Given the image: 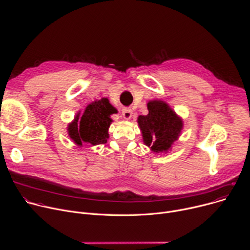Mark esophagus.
<instances>
[{
	"label": "esophagus",
	"instance_id": "1",
	"mask_svg": "<svg viewBox=\"0 0 250 250\" xmlns=\"http://www.w3.org/2000/svg\"><path fill=\"white\" fill-rule=\"evenodd\" d=\"M132 116H133V110L132 109L127 108V107L123 109V117L125 118V120H129V118Z\"/></svg>",
	"mask_w": 250,
	"mask_h": 250
}]
</instances>
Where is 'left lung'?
<instances>
[{
	"instance_id": "obj_1",
	"label": "left lung",
	"mask_w": 250,
	"mask_h": 250,
	"mask_svg": "<svg viewBox=\"0 0 250 250\" xmlns=\"http://www.w3.org/2000/svg\"><path fill=\"white\" fill-rule=\"evenodd\" d=\"M147 106L149 113L138 117L143 142L155 153L167 152L180 136L183 122L165 101L152 100Z\"/></svg>"
}]
</instances>
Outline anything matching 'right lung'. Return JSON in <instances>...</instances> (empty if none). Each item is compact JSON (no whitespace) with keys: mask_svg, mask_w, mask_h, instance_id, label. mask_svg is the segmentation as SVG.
Instances as JSON below:
<instances>
[{"mask_svg":"<svg viewBox=\"0 0 250 250\" xmlns=\"http://www.w3.org/2000/svg\"><path fill=\"white\" fill-rule=\"evenodd\" d=\"M116 112L107 98L90 103L83 114L77 113L75 120L68 125L70 138L78 146H82L83 143L93 146L105 144L109 138L108 128L112 123L110 115Z\"/></svg>","mask_w":250,"mask_h":250,"instance_id":"add662e5","label":"right lung"}]
</instances>
